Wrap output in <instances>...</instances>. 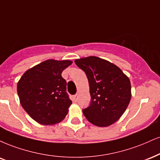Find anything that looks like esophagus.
Listing matches in <instances>:
<instances>
[{"mask_svg":"<svg viewBox=\"0 0 160 160\" xmlns=\"http://www.w3.org/2000/svg\"><path fill=\"white\" fill-rule=\"evenodd\" d=\"M78 95L73 96V101H74V102H77V101H78Z\"/></svg>","mask_w":160,"mask_h":160,"instance_id":"1","label":"esophagus"}]
</instances>
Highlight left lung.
I'll use <instances>...</instances> for the list:
<instances>
[{
  "label": "left lung",
  "mask_w": 160,
  "mask_h": 160,
  "mask_svg": "<svg viewBox=\"0 0 160 160\" xmlns=\"http://www.w3.org/2000/svg\"><path fill=\"white\" fill-rule=\"evenodd\" d=\"M86 73L91 103L82 110L86 119L98 127L110 126L122 117L131 99V84L124 72L110 62L98 57L74 60Z\"/></svg>",
  "instance_id": "1"
}]
</instances>
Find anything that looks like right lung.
Returning a JSON list of instances; mask_svg holds the SVG:
<instances>
[{
	"label": "right lung",
	"instance_id": "add662e5",
	"mask_svg": "<svg viewBox=\"0 0 160 160\" xmlns=\"http://www.w3.org/2000/svg\"><path fill=\"white\" fill-rule=\"evenodd\" d=\"M72 62L48 59L26 71L18 80L17 92L21 104L38 124H57L68 114L72 101L61 74Z\"/></svg>",
	"mask_w": 160,
	"mask_h": 160
}]
</instances>
